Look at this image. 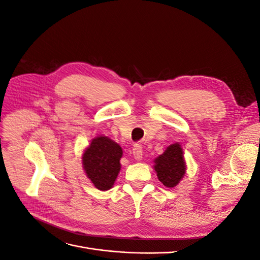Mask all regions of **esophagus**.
Returning a JSON list of instances; mask_svg holds the SVG:
<instances>
[{"instance_id": "esophagus-1", "label": "esophagus", "mask_w": 260, "mask_h": 260, "mask_svg": "<svg viewBox=\"0 0 260 260\" xmlns=\"http://www.w3.org/2000/svg\"><path fill=\"white\" fill-rule=\"evenodd\" d=\"M132 154H133V157H135L136 160H141V159H142L143 151H142V147H141L140 144H136L135 146H133Z\"/></svg>"}]
</instances>
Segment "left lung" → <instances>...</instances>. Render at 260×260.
<instances>
[{
  "instance_id": "1",
  "label": "left lung",
  "mask_w": 260,
  "mask_h": 260,
  "mask_svg": "<svg viewBox=\"0 0 260 260\" xmlns=\"http://www.w3.org/2000/svg\"><path fill=\"white\" fill-rule=\"evenodd\" d=\"M157 178L167 187L177 186L186 174L183 148L180 143L170 144L165 152L154 159Z\"/></svg>"
}]
</instances>
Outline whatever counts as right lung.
<instances>
[{"mask_svg": "<svg viewBox=\"0 0 260 260\" xmlns=\"http://www.w3.org/2000/svg\"><path fill=\"white\" fill-rule=\"evenodd\" d=\"M122 149L105 136L95 137L82 154V167L91 183L100 191L112 188L119 174Z\"/></svg>", "mask_w": 260, "mask_h": 260, "instance_id": "obj_1", "label": "right lung"}]
</instances>
